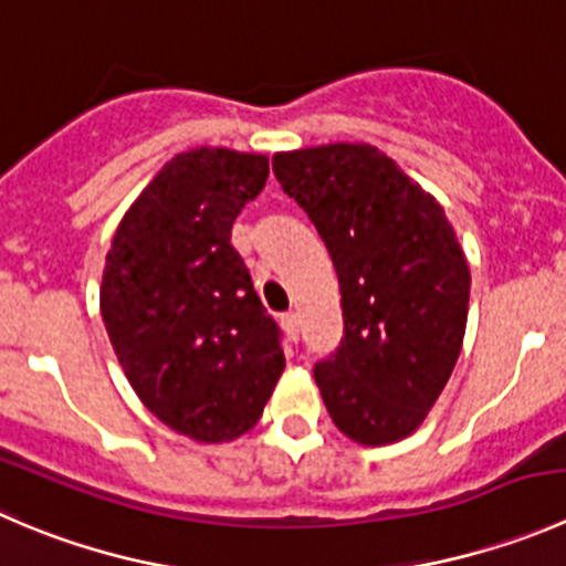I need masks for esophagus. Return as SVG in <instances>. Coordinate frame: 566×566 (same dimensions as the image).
I'll return each instance as SVG.
<instances>
[{"instance_id": "esophagus-1", "label": "esophagus", "mask_w": 566, "mask_h": 566, "mask_svg": "<svg viewBox=\"0 0 566 566\" xmlns=\"http://www.w3.org/2000/svg\"><path fill=\"white\" fill-rule=\"evenodd\" d=\"M282 326H284V332L290 334V337H298V315H295V312H284L282 315Z\"/></svg>"}]
</instances>
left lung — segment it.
<instances>
[{"mask_svg":"<svg viewBox=\"0 0 566 566\" xmlns=\"http://www.w3.org/2000/svg\"><path fill=\"white\" fill-rule=\"evenodd\" d=\"M273 174L321 232L345 337L315 381L334 426L376 448L420 429L459 359L470 268L440 201L370 144L276 151Z\"/></svg>","mask_w":566,"mask_h":566,"instance_id":"obj_1","label":"left lung"}]
</instances>
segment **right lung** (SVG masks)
<instances>
[{"label": "right lung", "instance_id": "1", "mask_svg": "<svg viewBox=\"0 0 566 566\" xmlns=\"http://www.w3.org/2000/svg\"><path fill=\"white\" fill-rule=\"evenodd\" d=\"M268 157L188 149L132 201L102 276V317L146 409L196 442L256 426L284 370L279 328L232 249V223L268 182Z\"/></svg>", "mask_w": 566, "mask_h": 566}]
</instances>
